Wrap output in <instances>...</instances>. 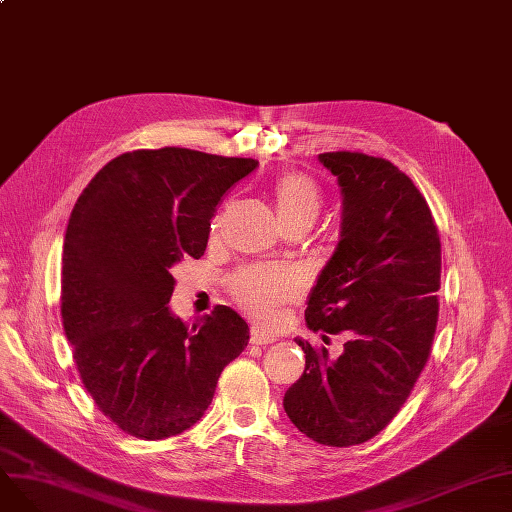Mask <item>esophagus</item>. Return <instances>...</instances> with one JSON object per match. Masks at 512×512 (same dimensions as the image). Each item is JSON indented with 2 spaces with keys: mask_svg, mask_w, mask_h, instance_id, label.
I'll list each match as a JSON object with an SVG mask.
<instances>
[{
  "mask_svg": "<svg viewBox=\"0 0 512 512\" xmlns=\"http://www.w3.org/2000/svg\"><path fill=\"white\" fill-rule=\"evenodd\" d=\"M251 344H272L276 338L272 334H265V332H259V330H251Z\"/></svg>",
  "mask_w": 512,
  "mask_h": 512,
  "instance_id": "obj_1",
  "label": "esophagus"
}]
</instances>
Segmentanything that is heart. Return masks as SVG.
Instances as JSON below:
<instances>
[{
  "mask_svg": "<svg viewBox=\"0 0 512 512\" xmlns=\"http://www.w3.org/2000/svg\"><path fill=\"white\" fill-rule=\"evenodd\" d=\"M274 205L280 222L292 218H309L315 215L321 205L317 184L299 172H286L276 178L272 186ZM232 292L238 305L245 309L257 324L274 326L280 317V307L297 299L299 282L290 274L270 267H249L232 280Z\"/></svg>",
  "mask_w": 512,
  "mask_h": 512,
  "instance_id": "1",
  "label": "heart"
}]
</instances>
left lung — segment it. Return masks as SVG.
<instances>
[{
	"instance_id": "obj_1",
	"label": "left lung",
	"mask_w": 512,
	"mask_h": 512,
	"mask_svg": "<svg viewBox=\"0 0 512 512\" xmlns=\"http://www.w3.org/2000/svg\"><path fill=\"white\" fill-rule=\"evenodd\" d=\"M340 186V240L309 292L307 328L344 332L338 357L305 351L284 411L317 444L355 446L378 436L405 405L432 351L438 321L440 236L413 180L382 157H317Z\"/></svg>"
}]
</instances>
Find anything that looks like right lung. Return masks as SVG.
Listing matches in <instances>:
<instances>
[{"label":"right lung","instance_id":"add662e5","mask_svg":"<svg viewBox=\"0 0 512 512\" xmlns=\"http://www.w3.org/2000/svg\"><path fill=\"white\" fill-rule=\"evenodd\" d=\"M259 166L164 147L122 153L78 197L64 238L62 324L99 411L122 432L164 440L195 425L249 326L218 305L193 326L172 313V267L205 253L232 184Z\"/></svg>","mask_w":512,"mask_h":512}]
</instances>
